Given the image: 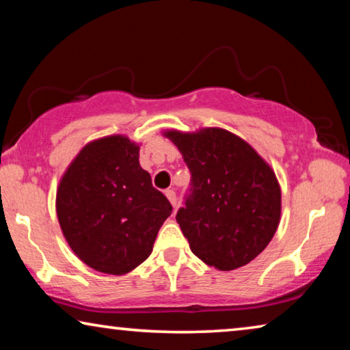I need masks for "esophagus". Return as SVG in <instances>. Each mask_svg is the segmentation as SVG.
Masks as SVG:
<instances>
[{
    "instance_id": "34e87169",
    "label": "esophagus",
    "mask_w": 350,
    "mask_h": 350,
    "mask_svg": "<svg viewBox=\"0 0 350 350\" xmlns=\"http://www.w3.org/2000/svg\"><path fill=\"white\" fill-rule=\"evenodd\" d=\"M165 195H166V198H168V199H170V202H171V205H173V207L176 208V207H177V204H179V202H177V196H176V191H174V190H166V191H165Z\"/></svg>"
}]
</instances>
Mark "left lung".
<instances>
[{"label": "left lung", "mask_w": 350, "mask_h": 350, "mask_svg": "<svg viewBox=\"0 0 350 350\" xmlns=\"http://www.w3.org/2000/svg\"><path fill=\"white\" fill-rule=\"evenodd\" d=\"M191 173L176 219L191 252L219 271L247 265L268 246L280 221V187L271 166L229 131H168Z\"/></svg>", "instance_id": "left-lung-1"}]
</instances>
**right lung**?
Here are the masks:
<instances>
[{
    "instance_id": "right-lung-1",
    "label": "right lung",
    "mask_w": 350,
    "mask_h": 350,
    "mask_svg": "<svg viewBox=\"0 0 350 350\" xmlns=\"http://www.w3.org/2000/svg\"><path fill=\"white\" fill-rule=\"evenodd\" d=\"M123 135L99 138L76 155L59 184L55 210L70 247L90 268L121 275L152 252L171 204Z\"/></svg>"
}]
</instances>
